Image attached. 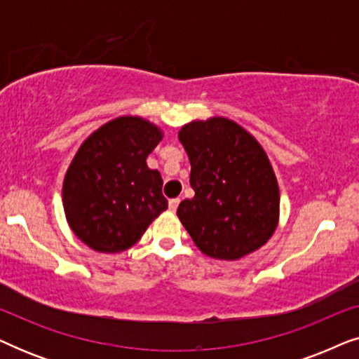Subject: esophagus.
<instances>
[{
	"mask_svg": "<svg viewBox=\"0 0 359 359\" xmlns=\"http://www.w3.org/2000/svg\"><path fill=\"white\" fill-rule=\"evenodd\" d=\"M178 204H180V199H178V198H175V199H170L168 205H170V210H171V212H175V210L178 209Z\"/></svg>",
	"mask_w": 359,
	"mask_h": 359,
	"instance_id": "1",
	"label": "esophagus"
}]
</instances>
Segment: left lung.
<instances>
[{
  "label": "left lung",
  "mask_w": 359,
  "mask_h": 359,
  "mask_svg": "<svg viewBox=\"0 0 359 359\" xmlns=\"http://www.w3.org/2000/svg\"><path fill=\"white\" fill-rule=\"evenodd\" d=\"M178 137L196 194L176 214L196 247L229 262L263 247L279 220L278 180L263 147L227 117L193 121Z\"/></svg>",
  "instance_id": "1"
}]
</instances>
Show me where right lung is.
Listing matches in <instances>:
<instances>
[{
    "label": "right lung",
    "instance_id": "right-lung-1",
    "mask_svg": "<svg viewBox=\"0 0 359 359\" xmlns=\"http://www.w3.org/2000/svg\"><path fill=\"white\" fill-rule=\"evenodd\" d=\"M163 132L150 121L122 116L88 137L63 180L67 222L101 253H121L139 242L168 201L160 171L147 166Z\"/></svg>",
    "mask_w": 359,
    "mask_h": 359
}]
</instances>
